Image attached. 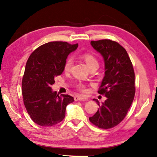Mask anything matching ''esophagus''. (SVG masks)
I'll use <instances>...</instances> for the list:
<instances>
[{
    "label": "esophagus",
    "mask_w": 157,
    "mask_h": 157,
    "mask_svg": "<svg viewBox=\"0 0 157 157\" xmlns=\"http://www.w3.org/2000/svg\"><path fill=\"white\" fill-rule=\"evenodd\" d=\"M74 99L75 101H82V100H86V98H84V97L82 96H75L74 97Z\"/></svg>",
    "instance_id": "34e87169"
}]
</instances>
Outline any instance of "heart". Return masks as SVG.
Returning <instances> with one entry per match:
<instances>
[{"label":"heart","instance_id":"obj_1","mask_svg":"<svg viewBox=\"0 0 157 157\" xmlns=\"http://www.w3.org/2000/svg\"><path fill=\"white\" fill-rule=\"evenodd\" d=\"M82 59L85 61V63H86V65L89 67V68H91V66H96L98 65V61L95 56H94L93 54H91L90 53H84L81 55ZM72 59L71 58H68L66 59V61L64 63V71L66 72H68L70 70H71V66H72ZM77 87H78L79 90L82 92H86V89L85 87V86L84 84L79 83L77 84Z\"/></svg>","mask_w":157,"mask_h":157}]
</instances>
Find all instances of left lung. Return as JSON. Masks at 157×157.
<instances>
[{
    "instance_id": "1",
    "label": "left lung",
    "mask_w": 157,
    "mask_h": 157,
    "mask_svg": "<svg viewBox=\"0 0 157 157\" xmlns=\"http://www.w3.org/2000/svg\"><path fill=\"white\" fill-rule=\"evenodd\" d=\"M105 62V76L98 93L106 97L89 121L97 127L108 129L121 122L133 103L136 93L135 73L127 52L118 43L104 39L91 41Z\"/></svg>"
}]
</instances>
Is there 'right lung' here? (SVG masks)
Here are the masks:
<instances>
[{
  "label": "right lung",
  "instance_id": "right-lung-1",
  "mask_svg": "<svg viewBox=\"0 0 157 157\" xmlns=\"http://www.w3.org/2000/svg\"><path fill=\"white\" fill-rule=\"evenodd\" d=\"M78 47V43L49 42L35 49L26 62L21 83L24 104L32 120L40 126L61 122L66 106L74 101L68 94L59 96L51 86L54 78L63 72L68 54Z\"/></svg>",
  "mask_w": 157,
  "mask_h": 157
}]
</instances>
